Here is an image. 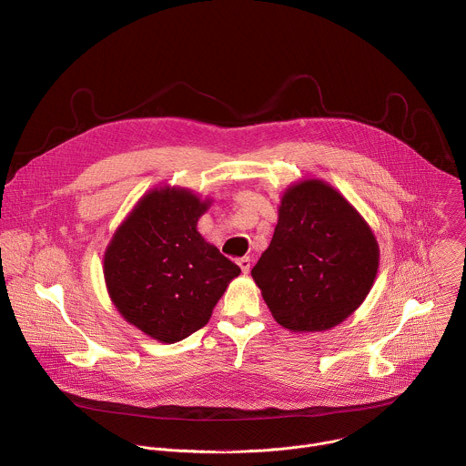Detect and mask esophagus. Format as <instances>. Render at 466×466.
<instances>
[{"mask_svg": "<svg viewBox=\"0 0 466 466\" xmlns=\"http://www.w3.org/2000/svg\"><path fill=\"white\" fill-rule=\"evenodd\" d=\"M238 265H239V268H241L243 274H248V270H250V258H248V256L239 258V259H238Z\"/></svg>", "mask_w": 466, "mask_h": 466, "instance_id": "obj_1", "label": "esophagus"}]
</instances>
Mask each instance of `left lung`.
<instances>
[{"label":"left lung","mask_w":466,"mask_h":466,"mask_svg":"<svg viewBox=\"0 0 466 466\" xmlns=\"http://www.w3.org/2000/svg\"><path fill=\"white\" fill-rule=\"evenodd\" d=\"M379 258L359 210L326 181L303 179L283 192L272 241L250 274L281 328L317 333L362 305Z\"/></svg>","instance_id":"8db88e82"}]
</instances>
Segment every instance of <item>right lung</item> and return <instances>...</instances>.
Segmentation results:
<instances>
[{
	"label": "right lung",
	"mask_w": 466,
	"mask_h": 466,
	"mask_svg": "<svg viewBox=\"0 0 466 466\" xmlns=\"http://www.w3.org/2000/svg\"><path fill=\"white\" fill-rule=\"evenodd\" d=\"M212 199L188 188L144 194L104 252L107 294L122 319L149 339L174 344L208 324L241 268L199 232Z\"/></svg>",
	"instance_id": "1"
}]
</instances>
